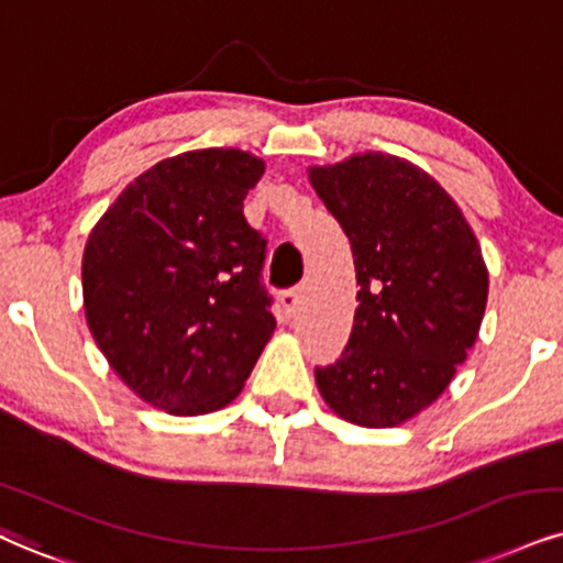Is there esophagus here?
Returning <instances> with one entry per match:
<instances>
[{"label":"esophagus","instance_id":"34e87169","mask_svg":"<svg viewBox=\"0 0 563 563\" xmlns=\"http://www.w3.org/2000/svg\"><path fill=\"white\" fill-rule=\"evenodd\" d=\"M279 302L284 308V316L295 318L297 310H300V305H302V292H300V289H289V292H284L279 297Z\"/></svg>","mask_w":563,"mask_h":563}]
</instances>
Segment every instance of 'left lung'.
Listing matches in <instances>:
<instances>
[{
	"instance_id": "obj_1",
	"label": "left lung",
	"mask_w": 563,
	"mask_h": 563,
	"mask_svg": "<svg viewBox=\"0 0 563 563\" xmlns=\"http://www.w3.org/2000/svg\"><path fill=\"white\" fill-rule=\"evenodd\" d=\"M308 177L350 240L360 284L350 342L316 367L318 391L346 422L401 426L473 350L488 302L483 250L454 198L407 158L367 151Z\"/></svg>"
}]
</instances>
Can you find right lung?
Returning a JSON list of instances; mask_svg holds the SVG:
<instances>
[{"instance_id": "add662e5", "label": "right lung", "mask_w": 563, "mask_h": 563, "mask_svg": "<svg viewBox=\"0 0 563 563\" xmlns=\"http://www.w3.org/2000/svg\"><path fill=\"white\" fill-rule=\"evenodd\" d=\"M263 172L240 148L187 151L135 177L90 229V336L151 407L183 418L227 407L274 334L266 240L242 217Z\"/></svg>"}]
</instances>
